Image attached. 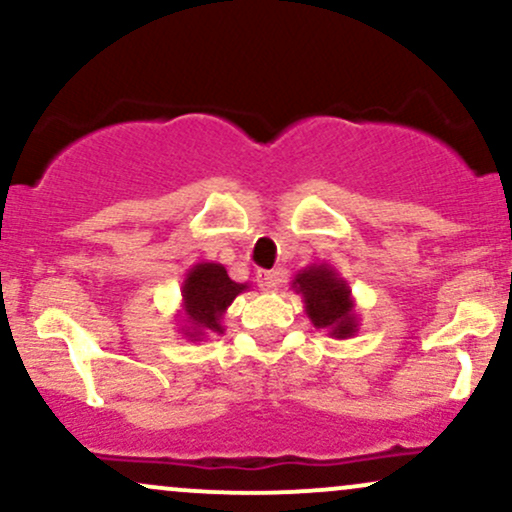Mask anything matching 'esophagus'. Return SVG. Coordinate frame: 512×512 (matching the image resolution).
<instances>
[{
    "instance_id": "esophagus-1",
    "label": "esophagus",
    "mask_w": 512,
    "mask_h": 512,
    "mask_svg": "<svg viewBox=\"0 0 512 512\" xmlns=\"http://www.w3.org/2000/svg\"><path fill=\"white\" fill-rule=\"evenodd\" d=\"M257 284H260L262 291H274L281 284V272L279 269H264V272L257 274Z\"/></svg>"
}]
</instances>
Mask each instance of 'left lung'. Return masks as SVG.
Masks as SVG:
<instances>
[{"label":"left lung","mask_w":512,"mask_h":512,"mask_svg":"<svg viewBox=\"0 0 512 512\" xmlns=\"http://www.w3.org/2000/svg\"><path fill=\"white\" fill-rule=\"evenodd\" d=\"M291 286L303 296L305 315L310 317L315 330H325L334 339H349L358 332L351 286L332 264H310L293 276Z\"/></svg>","instance_id":"obj_1"}]
</instances>
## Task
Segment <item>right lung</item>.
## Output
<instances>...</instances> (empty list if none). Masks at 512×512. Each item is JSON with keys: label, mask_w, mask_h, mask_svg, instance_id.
Wrapping results in <instances>:
<instances>
[{"label": "right lung", "mask_w": 512, "mask_h": 512, "mask_svg": "<svg viewBox=\"0 0 512 512\" xmlns=\"http://www.w3.org/2000/svg\"><path fill=\"white\" fill-rule=\"evenodd\" d=\"M248 284H238L219 262H197L182 281L178 332L190 342H202L209 334H223V315Z\"/></svg>", "instance_id": "right-lung-1"}]
</instances>
